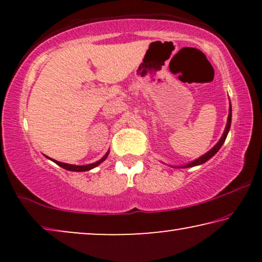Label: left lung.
<instances>
[{"instance_id":"obj_1","label":"left lung","mask_w":262,"mask_h":262,"mask_svg":"<svg viewBox=\"0 0 262 262\" xmlns=\"http://www.w3.org/2000/svg\"><path fill=\"white\" fill-rule=\"evenodd\" d=\"M230 125H231V107L229 108V117H228V123H227V126H225V130H224V134L222 136V138L220 139V142L217 143L216 145L213 146L212 149L210 150V151H207L205 155H203L202 157H199V159H196L195 161H193L191 163H187L185 164V166H181V168H188V167H194V166H198V164H203L204 162H206L207 160H210L211 157H212L214 154H216L218 150L221 149V146L223 145V143L225 141V138H227L228 136V132L230 130Z\"/></svg>"}]
</instances>
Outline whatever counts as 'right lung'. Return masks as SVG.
<instances>
[{"mask_svg": "<svg viewBox=\"0 0 262 262\" xmlns=\"http://www.w3.org/2000/svg\"><path fill=\"white\" fill-rule=\"evenodd\" d=\"M107 155H108V152H107L106 155L103 156L101 160H99L98 162H95V163H91V164H85V166H75V164L62 163V162H58V161H55V160H52V161H53V162H55L56 164H58L59 167H62V168H64V169H67V170H70V171H87V170H91V169H93V168H95L96 166H99V164L101 163L102 161H105V160H106Z\"/></svg>", "mask_w": 262, "mask_h": 262, "instance_id": "right-lung-1", "label": "right lung"}]
</instances>
